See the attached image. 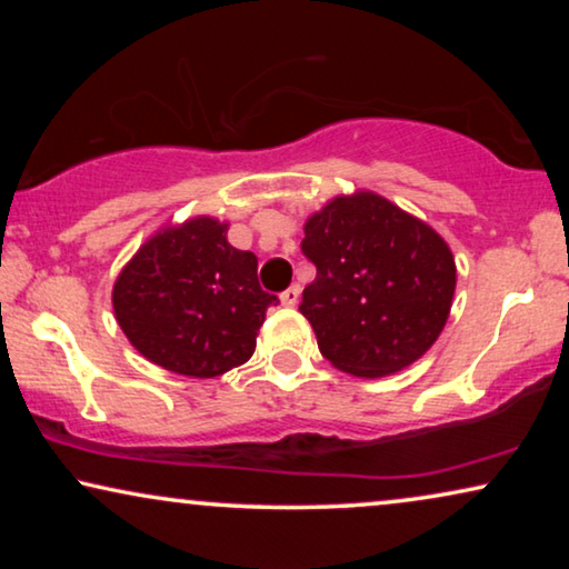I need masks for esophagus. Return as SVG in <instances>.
Listing matches in <instances>:
<instances>
[{
	"label": "esophagus",
	"mask_w": 569,
	"mask_h": 569,
	"mask_svg": "<svg viewBox=\"0 0 569 569\" xmlns=\"http://www.w3.org/2000/svg\"><path fill=\"white\" fill-rule=\"evenodd\" d=\"M282 306H287V308H295L300 302V284H292V287H287V290L282 292Z\"/></svg>",
	"instance_id": "34e87169"
}]
</instances>
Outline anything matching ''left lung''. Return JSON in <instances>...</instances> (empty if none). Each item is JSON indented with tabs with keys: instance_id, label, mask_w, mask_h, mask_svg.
I'll list each match as a JSON object with an SVG mask.
<instances>
[{
	"instance_id": "obj_1",
	"label": "left lung",
	"mask_w": 569,
	"mask_h": 569,
	"mask_svg": "<svg viewBox=\"0 0 569 569\" xmlns=\"http://www.w3.org/2000/svg\"><path fill=\"white\" fill-rule=\"evenodd\" d=\"M302 253L316 279L300 313L333 368L383 378L440 337L456 292V261L430 224L372 191L337 197L310 214Z\"/></svg>"
}]
</instances>
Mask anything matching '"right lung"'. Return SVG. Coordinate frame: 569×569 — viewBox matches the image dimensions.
Here are the masks:
<instances>
[{
  "label": "right lung",
  "instance_id": "right-lung-1",
  "mask_svg": "<svg viewBox=\"0 0 569 569\" xmlns=\"http://www.w3.org/2000/svg\"><path fill=\"white\" fill-rule=\"evenodd\" d=\"M259 259L228 243V222L166 224L113 284V313L131 347L178 376L217 378L251 360L274 295Z\"/></svg>",
  "mask_w": 569,
  "mask_h": 569
}]
</instances>
